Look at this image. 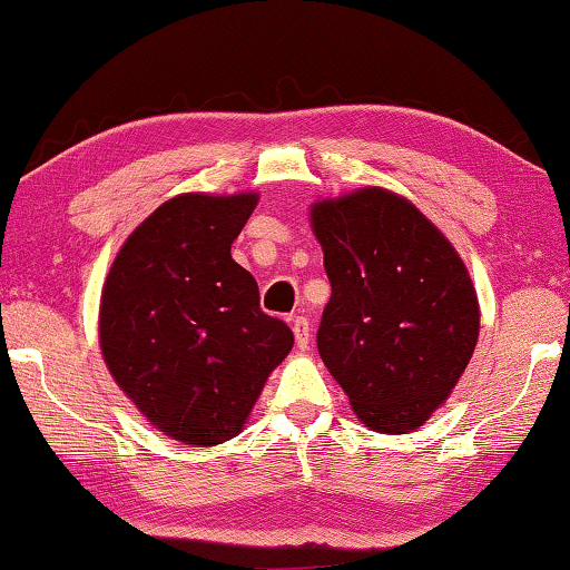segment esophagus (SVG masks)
Instances as JSON below:
<instances>
[{
    "instance_id": "1",
    "label": "esophagus",
    "mask_w": 570,
    "mask_h": 570,
    "mask_svg": "<svg viewBox=\"0 0 570 570\" xmlns=\"http://www.w3.org/2000/svg\"><path fill=\"white\" fill-rule=\"evenodd\" d=\"M292 330H294V340H296L298 350H306V344H308V322L304 320V316H296V320L292 322Z\"/></svg>"
}]
</instances>
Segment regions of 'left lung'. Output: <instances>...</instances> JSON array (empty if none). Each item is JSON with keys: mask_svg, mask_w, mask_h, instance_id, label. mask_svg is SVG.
Listing matches in <instances>:
<instances>
[{"mask_svg": "<svg viewBox=\"0 0 570 570\" xmlns=\"http://www.w3.org/2000/svg\"><path fill=\"white\" fill-rule=\"evenodd\" d=\"M332 284L316 346L356 417L407 435L455 390L480 304L448 236L400 193L364 186L308 208Z\"/></svg>", "mask_w": 570, "mask_h": 570, "instance_id": "1", "label": "left lung"}]
</instances>
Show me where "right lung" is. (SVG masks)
I'll use <instances>...</instances> for the list:
<instances>
[{"label": "right lung", "mask_w": 570, "mask_h": 570, "mask_svg": "<svg viewBox=\"0 0 570 570\" xmlns=\"http://www.w3.org/2000/svg\"><path fill=\"white\" fill-rule=\"evenodd\" d=\"M258 193H180L120 246L100 296V352L153 428L183 445L236 438L294 334L230 258Z\"/></svg>", "instance_id": "right-lung-1"}]
</instances>
